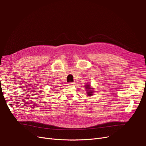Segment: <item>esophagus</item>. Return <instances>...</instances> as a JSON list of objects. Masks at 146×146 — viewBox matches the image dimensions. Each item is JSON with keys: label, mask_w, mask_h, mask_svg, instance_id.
Instances as JSON below:
<instances>
[{"label": "esophagus", "mask_w": 146, "mask_h": 146, "mask_svg": "<svg viewBox=\"0 0 146 146\" xmlns=\"http://www.w3.org/2000/svg\"><path fill=\"white\" fill-rule=\"evenodd\" d=\"M74 84V82H69V83H68V85L69 86H73Z\"/></svg>", "instance_id": "1"}]
</instances>
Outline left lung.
Wrapping results in <instances>:
<instances>
[{
  "label": "left lung",
  "mask_w": 146,
  "mask_h": 146,
  "mask_svg": "<svg viewBox=\"0 0 146 146\" xmlns=\"http://www.w3.org/2000/svg\"><path fill=\"white\" fill-rule=\"evenodd\" d=\"M85 88H86V90H87L88 91H87L88 96H91L92 95H93L94 91H93V90H91L90 84H87V85H85Z\"/></svg>",
  "instance_id": "8db88e82"
}]
</instances>
